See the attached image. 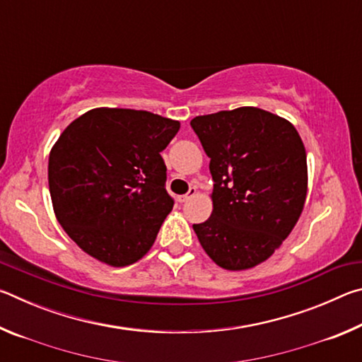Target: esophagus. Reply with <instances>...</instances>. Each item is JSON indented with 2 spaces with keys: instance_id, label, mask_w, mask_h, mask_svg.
I'll return each instance as SVG.
<instances>
[{
  "instance_id": "obj_1",
  "label": "esophagus",
  "mask_w": 362,
  "mask_h": 362,
  "mask_svg": "<svg viewBox=\"0 0 362 362\" xmlns=\"http://www.w3.org/2000/svg\"><path fill=\"white\" fill-rule=\"evenodd\" d=\"M196 193H198V189H196L194 187H192V188L188 189L187 194L179 196V203H187V201H188L189 198H193V196H196Z\"/></svg>"
}]
</instances>
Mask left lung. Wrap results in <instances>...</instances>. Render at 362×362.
Segmentation results:
<instances>
[{"label":"left lung","mask_w":362,"mask_h":362,"mask_svg":"<svg viewBox=\"0 0 362 362\" xmlns=\"http://www.w3.org/2000/svg\"><path fill=\"white\" fill-rule=\"evenodd\" d=\"M214 180L212 214L193 225L218 267L249 269L291 235L308 189L306 151L296 127L257 107L196 116Z\"/></svg>","instance_id":"1"}]
</instances>
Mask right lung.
Listing matches in <instances>:
<instances>
[{
  "label": "right lung",
  "instance_id": "right-lung-1",
  "mask_svg": "<svg viewBox=\"0 0 362 362\" xmlns=\"http://www.w3.org/2000/svg\"><path fill=\"white\" fill-rule=\"evenodd\" d=\"M180 122L129 108H94L49 153L54 214L79 249L110 267L148 252L173 211L161 153Z\"/></svg>",
  "mask_w": 362,
  "mask_h": 362
}]
</instances>
